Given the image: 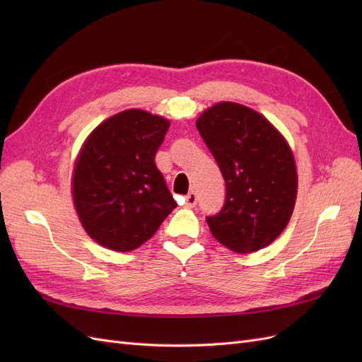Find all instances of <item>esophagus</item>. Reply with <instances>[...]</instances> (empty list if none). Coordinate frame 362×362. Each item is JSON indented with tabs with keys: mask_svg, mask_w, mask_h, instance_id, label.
I'll use <instances>...</instances> for the list:
<instances>
[{
	"mask_svg": "<svg viewBox=\"0 0 362 362\" xmlns=\"http://www.w3.org/2000/svg\"><path fill=\"white\" fill-rule=\"evenodd\" d=\"M196 204H198V194H196V192H189V194L185 196V205L193 208Z\"/></svg>",
	"mask_w": 362,
	"mask_h": 362,
	"instance_id": "1",
	"label": "esophagus"
}]
</instances>
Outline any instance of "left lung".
<instances>
[{
	"mask_svg": "<svg viewBox=\"0 0 362 362\" xmlns=\"http://www.w3.org/2000/svg\"><path fill=\"white\" fill-rule=\"evenodd\" d=\"M196 128L226 185L222 210L206 217L213 237L238 254L269 246L287 226L298 194L287 140L264 116L235 103L208 108Z\"/></svg>",
	"mask_w": 362,
	"mask_h": 362,
	"instance_id": "left-lung-1",
	"label": "left lung"
}]
</instances>
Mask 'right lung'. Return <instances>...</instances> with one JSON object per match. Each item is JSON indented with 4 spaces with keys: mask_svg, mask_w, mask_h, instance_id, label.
<instances>
[{
    "mask_svg": "<svg viewBox=\"0 0 362 362\" xmlns=\"http://www.w3.org/2000/svg\"><path fill=\"white\" fill-rule=\"evenodd\" d=\"M169 125L161 116L131 108L104 120L84 141L72 194L83 228L96 243L133 250L177 206L154 160Z\"/></svg>",
    "mask_w": 362,
    "mask_h": 362,
    "instance_id": "obj_1",
    "label": "right lung"
}]
</instances>
